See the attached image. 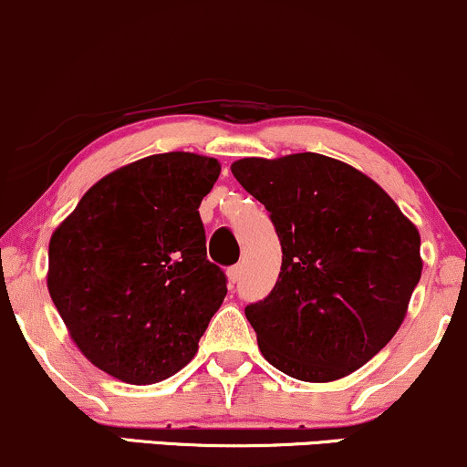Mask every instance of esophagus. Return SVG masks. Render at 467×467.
<instances>
[{"label":"esophagus","mask_w":467,"mask_h":467,"mask_svg":"<svg viewBox=\"0 0 467 467\" xmlns=\"http://www.w3.org/2000/svg\"><path fill=\"white\" fill-rule=\"evenodd\" d=\"M240 277H243V266H240V264H235V266H232V268L227 270L229 284H235V281H238Z\"/></svg>","instance_id":"1"}]
</instances>
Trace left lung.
<instances>
[{
	"label": "left lung",
	"mask_w": 467,
	"mask_h": 467,
	"mask_svg": "<svg viewBox=\"0 0 467 467\" xmlns=\"http://www.w3.org/2000/svg\"><path fill=\"white\" fill-rule=\"evenodd\" d=\"M234 177L270 212L281 273L244 307L262 355L309 383L361 368L399 331L422 275L420 234L389 194L320 153L244 158Z\"/></svg>",
	"instance_id": "obj_1"
}]
</instances>
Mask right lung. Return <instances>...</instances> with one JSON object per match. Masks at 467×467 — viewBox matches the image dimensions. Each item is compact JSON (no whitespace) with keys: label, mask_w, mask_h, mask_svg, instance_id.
Here are the masks:
<instances>
[{"label":"right lung","mask_w":467,"mask_h":467,"mask_svg":"<svg viewBox=\"0 0 467 467\" xmlns=\"http://www.w3.org/2000/svg\"><path fill=\"white\" fill-rule=\"evenodd\" d=\"M214 158L160 153L110 172L51 235L47 287L78 348L131 385L164 381L199 348L227 295L199 205Z\"/></svg>","instance_id":"right-lung-1"}]
</instances>
